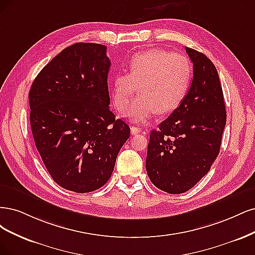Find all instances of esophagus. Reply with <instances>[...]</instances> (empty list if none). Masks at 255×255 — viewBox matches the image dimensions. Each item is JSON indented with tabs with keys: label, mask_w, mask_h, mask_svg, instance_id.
I'll return each mask as SVG.
<instances>
[{
	"label": "esophagus",
	"mask_w": 255,
	"mask_h": 255,
	"mask_svg": "<svg viewBox=\"0 0 255 255\" xmlns=\"http://www.w3.org/2000/svg\"><path fill=\"white\" fill-rule=\"evenodd\" d=\"M130 130H131V133L132 134H137V133H139L142 131V128L141 127H134V126H132L130 128Z\"/></svg>",
	"instance_id": "obj_1"
}]
</instances>
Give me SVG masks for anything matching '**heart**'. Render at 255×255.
Segmentation results:
<instances>
[{
    "label": "heart",
    "instance_id": "heart-1",
    "mask_svg": "<svg viewBox=\"0 0 255 255\" xmlns=\"http://www.w3.org/2000/svg\"><path fill=\"white\" fill-rule=\"evenodd\" d=\"M193 75L190 59L183 54L161 48L135 53L128 61L127 75L118 74L112 81V100L123 108L136 87L140 95L123 109L126 119L143 123L158 112L167 114L181 105Z\"/></svg>",
    "mask_w": 255,
    "mask_h": 255
}]
</instances>
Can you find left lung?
Returning <instances> with one entry per match:
<instances>
[{
  "label": "left lung",
  "mask_w": 255,
  "mask_h": 255,
  "mask_svg": "<svg viewBox=\"0 0 255 255\" xmlns=\"http://www.w3.org/2000/svg\"><path fill=\"white\" fill-rule=\"evenodd\" d=\"M194 77L183 102L152 130L146 170L168 194H181L208 174L220 150L227 113L215 65L204 54L185 47Z\"/></svg>",
  "instance_id": "1"
}]
</instances>
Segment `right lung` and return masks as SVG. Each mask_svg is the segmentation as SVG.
Wrapping results in <instances>:
<instances>
[{
	"instance_id": "1",
	"label": "right lung",
	"mask_w": 255,
	"mask_h": 255,
	"mask_svg": "<svg viewBox=\"0 0 255 255\" xmlns=\"http://www.w3.org/2000/svg\"><path fill=\"white\" fill-rule=\"evenodd\" d=\"M107 47L75 43L41 70L28 94L37 149L54 181L89 193L110 179L130 128L109 108Z\"/></svg>"
}]
</instances>
